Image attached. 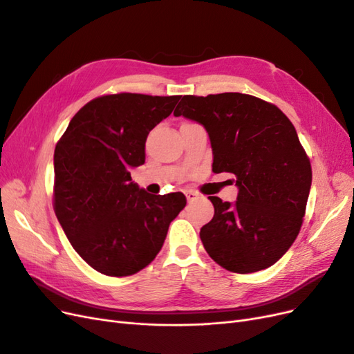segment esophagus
<instances>
[{"label":"esophagus","instance_id":"34e87169","mask_svg":"<svg viewBox=\"0 0 354 354\" xmlns=\"http://www.w3.org/2000/svg\"><path fill=\"white\" fill-rule=\"evenodd\" d=\"M185 195H186L189 202H194V201H196L199 198V195L196 194V192H194V190H186Z\"/></svg>","mask_w":354,"mask_h":354}]
</instances>
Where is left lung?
<instances>
[{
  "label": "left lung",
  "instance_id": "1",
  "mask_svg": "<svg viewBox=\"0 0 354 354\" xmlns=\"http://www.w3.org/2000/svg\"><path fill=\"white\" fill-rule=\"evenodd\" d=\"M205 127L214 173H232L234 203L209 196L214 217L201 229L211 259L233 273L273 266L301 229L312 165L292 122L277 106L242 93L183 95L174 116Z\"/></svg>",
  "mask_w": 354,
  "mask_h": 354
}]
</instances>
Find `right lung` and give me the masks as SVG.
I'll return each instance as SVG.
<instances>
[{
  "mask_svg": "<svg viewBox=\"0 0 354 354\" xmlns=\"http://www.w3.org/2000/svg\"><path fill=\"white\" fill-rule=\"evenodd\" d=\"M180 95L136 93L95 97L75 113L55 149L53 207L73 250L106 276H130L151 264L183 194L151 195L131 181L145 164L151 130Z\"/></svg>",
  "mask_w": 354,
  "mask_h": 354,
  "instance_id": "1",
  "label": "right lung"
}]
</instances>
